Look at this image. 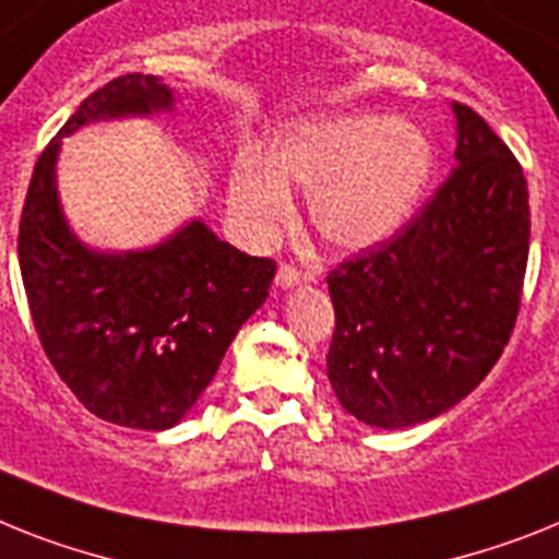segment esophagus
<instances>
[{
    "mask_svg": "<svg viewBox=\"0 0 559 559\" xmlns=\"http://www.w3.org/2000/svg\"><path fill=\"white\" fill-rule=\"evenodd\" d=\"M307 281H312V278L289 264L278 266V272H275V287H281V289H289V287H295V284H307Z\"/></svg>",
    "mask_w": 559,
    "mask_h": 559,
    "instance_id": "1",
    "label": "esophagus"
}]
</instances>
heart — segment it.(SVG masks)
Here are the masks:
<instances>
[{"label": "heart", "instance_id": "1", "mask_svg": "<svg viewBox=\"0 0 559 559\" xmlns=\"http://www.w3.org/2000/svg\"><path fill=\"white\" fill-rule=\"evenodd\" d=\"M435 167L424 130L403 119L337 116L289 130L264 164L241 158L229 173V204L255 233L293 213L287 187L309 190V222L335 250H367L409 222Z\"/></svg>", "mask_w": 559, "mask_h": 559}]
</instances>
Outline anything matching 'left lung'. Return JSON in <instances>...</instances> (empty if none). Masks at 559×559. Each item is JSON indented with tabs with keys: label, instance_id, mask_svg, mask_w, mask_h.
Here are the masks:
<instances>
[{
	"label": "left lung",
	"instance_id": "obj_1",
	"mask_svg": "<svg viewBox=\"0 0 559 559\" xmlns=\"http://www.w3.org/2000/svg\"><path fill=\"white\" fill-rule=\"evenodd\" d=\"M452 176L389 241L330 272L326 374L360 424L406 429L461 403L514 330L528 261V187L472 107L452 102Z\"/></svg>",
	"mask_w": 559,
	"mask_h": 559
}]
</instances>
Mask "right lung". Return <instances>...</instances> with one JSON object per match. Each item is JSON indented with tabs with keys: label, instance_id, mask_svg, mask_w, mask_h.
<instances>
[{
	"label": "right lung",
	"instance_id": "right-lung-1",
	"mask_svg": "<svg viewBox=\"0 0 559 559\" xmlns=\"http://www.w3.org/2000/svg\"><path fill=\"white\" fill-rule=\"evenodd\" d=\"M170 84L128 73L84 98L33 167L19 266L45 355L84 409L162 431L195 406L224 352L270 295L275 264L222 241L199 218L147 250H93L56 190L62 139L93 121L173 110Z\"/></svg>",
	"mask_w": 559,
	"mask_h": 559
}]
</instances>
